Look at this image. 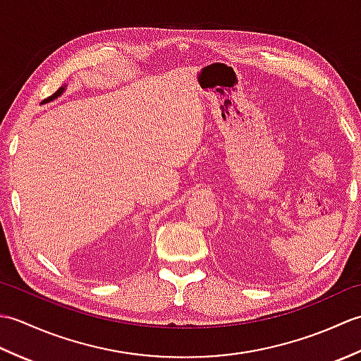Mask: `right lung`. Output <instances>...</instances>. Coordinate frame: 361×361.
Here are the masks:
<instances>
[{
	"mask_svg": "<svg viewBox=\"0 0 361 361\" xmlns=\"http://www.w3.org/2000/svg\"><path fill=\"white\" fill-rule=\"evenodd\" d=\"M65 88H66V85H63V87H60L56 93H54L52 96H49L48 99H44V101L42 102V104H48V102H51V101H54V99H57L59 96H62L63 94V91H65Z\"/></svg>",
	"mask_w": 361,
	"mask_h": 361,
	"instance_id": "right-lung-1",
	"label": "right lung"
}]
</instances>
